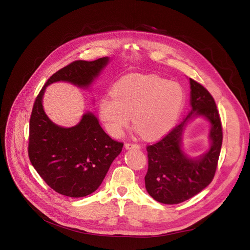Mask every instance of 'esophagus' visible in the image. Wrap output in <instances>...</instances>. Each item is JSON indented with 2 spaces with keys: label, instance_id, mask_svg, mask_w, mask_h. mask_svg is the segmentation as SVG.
Here are the masks:
<instances>
[{
  "label": "esophagus",
  "instance_id": "34e87169",
  "mask_svg": "<svg viewBox=\"0 0 250 250\" xmlns=\"http://www.w3.org/2000/svg\"><path fill=\"white\" fill-rule=\"evenodd\" d=\"M125 148L127 150H130V149H140L141 146L138 145V144H132V143H126L125 144Z\"/></svg>",
  "mask_w": 250,
  "mask_h": 250
}]
</instances>
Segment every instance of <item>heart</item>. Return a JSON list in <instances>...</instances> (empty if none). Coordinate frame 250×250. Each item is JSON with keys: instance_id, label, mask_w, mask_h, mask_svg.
I'll return each mask as SVG.
<instances>
[{"instance_id": "b5f03b06", "label": "heart", "mask_w": 250, "mask_h": 250, "mask_svg": "<svg viewBox=\"0 0 250 250\" xmlns=\"http://www.w3.org/2000/svg\"><path fill=\"white\" fill-rule=\"evenodd\" d=\"M186 101L183 87L155 75L133 74L120 79L104 95L98 113L106 130L122 135L130 122L144 138L153 140L168 133L178 121Z\"/></svg>"}]
</instances>
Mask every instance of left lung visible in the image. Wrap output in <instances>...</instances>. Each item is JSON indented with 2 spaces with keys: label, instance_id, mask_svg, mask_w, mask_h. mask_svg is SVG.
<instances>
[{
  "label": "left lung",
  "instance_id": "8db88e82",
  "mask_svg": "<svg viewBox=\"0 0 250 250\" xmlns=\"http://www.w3.org/2000/svg\"><path fill=\"white\" fill-rule=\"evenodd\" d=\"M190 85L191 112L163 140L147 147L146 190L154 200L165 204L184 202L207 188L214 178L220 155L222 126L214 98L191 78ZM196 117L210 123V148L198 157H190L183 149V134Z\"/></svg>",
  "mask_w": 250,
  "mask_h": 250
}]
</instances>
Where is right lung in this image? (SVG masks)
<instances>
[{
    "instance_id": "add662e5",
    "label": "right lung",
    "mask_w": 250,
    "mask_h": 250,
    "mask_svg": "<svg viewBox=\"0 0 250 250\" xmlns=\"http://www.w3.org/2000/svg\"><path fill=\"white\" fill-rule=\"evenodd\" d=\"M109 59L77 60L62 67L49 78L33 105L29 128L30 162L50 188L69 197H84L101 186L123 143L112 140L89 110L72 127L52 122L43 109V94L47 86L60 81L90 88Z\"/></svg>"
}]
</instances>
